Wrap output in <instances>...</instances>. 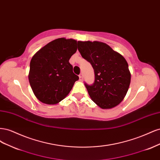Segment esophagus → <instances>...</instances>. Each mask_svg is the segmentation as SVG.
Masks as SVG:
<instances>
[{"mask_svg": "<svg viewBox=\"0 0 160 160\" xmlns=\"http://www.w3.org/2000/svg\"><path fill=\"white\" fill-rule=\"evenodd\" d=\"M79 80H80L81 81H83V74H82V73H80V75H79Z\"/></svg>", "mask_w": 160, "mask_h": 160, "instance_id": "esophagus-1", "label": "esophagus"}]
</instances>
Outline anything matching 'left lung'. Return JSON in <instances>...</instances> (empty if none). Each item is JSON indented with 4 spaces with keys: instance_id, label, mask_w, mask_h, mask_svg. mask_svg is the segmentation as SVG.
<instances>
[{
    "instance_id": "1",
    "label": "left lung",
    "mask_w": 160,
    "mask_h": 160,
    "mask_svg": "<svg viewBox=\"0 0 160 160\" xmlns=\"http://www.w3.org/2000/svg\"><path fill=\"white\" fill-rule=\"evenodd\" d=\"M82 57L94 69V83H85L93 102L102 109H111L124 99L131 81V73L125 58L106 43L78 41Z\"/></svg>"
}]
</instances>
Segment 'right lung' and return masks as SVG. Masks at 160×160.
<instances>
[{
    "mask_svg": "<svg viewBox=\"0 0 160 160\" xmlns=\"http://www.w3.org/2000/svg\"><path fill=\"white\" fill-rule=\"evenodd\" d=\"M77 41L59 38L38 51L30 62L28 80L36 98L54 105L69 93L79 77L72 72L71 57L77 51Z\"/></svg>",
    "mask_w": 160,
    "mask_h": 160,
    "instance_id": "obj_1",
    "label": "right lung"
}]
</instances>
